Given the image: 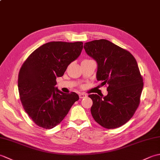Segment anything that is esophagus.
Returning <instances> with one entry per match:
<instances>
[{
    "label": "esophagus",
    "instance_id": "obj_1",
    "mask_svg": "<svg viewBox=\"0 0 160 160\" xmlns=\"http://www.w3.org/2000/svg\"><path fill=\"white\" fill-rule=\"evenodd\" d=\"M79 97H80V98H84L87 97V94L84 93H81L79 94Z\"/></svg>",
    "mask_w": 160,
    "mask_h": 160
}]
</instances>
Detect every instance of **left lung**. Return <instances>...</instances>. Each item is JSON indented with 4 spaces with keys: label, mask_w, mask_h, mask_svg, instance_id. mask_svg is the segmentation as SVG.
<instances>
[{
    "label": "left lung",
    "mask_w": 160,
    "mask_h": 160,
    "mask_svg": "<svg viewBox=\"0 0 160 160\" xmlns=\"http://www.w3.org/2000/svg\"><path fill=\"white\" fill-rule=\"evenodd\" d=\"M84 48L97 62V80L108 85L107 96H89L93 101L91 115L104 128L120 127L140 104L144 83L137 61L128 51L105 39L84 43Z\"/></svg>",
    "instance_id": "1"
}]
</instances>
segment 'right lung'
<instances>
[{
	"label": "right lung",
	"instance_id": "right-lung-1",
	"mask_svg": "<svg viewBox=\"0 0 160 160\" xmlns=\"http://www.w3.org/2000/svg\"><path fill=\"white\" fill-rule=\"evenodd\" d=\"M82 42H50L33 52L20 68L18 87L25 112L36 124L50 129L60 124L79 96L64 93L55 86L68 65L77 59Z\"/></svg>",
	"mask_w": 160,
	"mask_h": 160
}]
</instances>
